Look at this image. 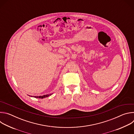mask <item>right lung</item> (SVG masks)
I'll list each match as a JSON object with an SVG mask.
<instances>
[{
    "label": "right lung",
    "instance_id": "1",
    "mask_svg": "<svg viewBox=\"0 0 134 134\" xmlns=\"http://www.w3.org/2000/svg\"><path fill=\"white\" fill-rule=\"evenodd\" d=\"M50 95H51V94H50V95H43V96H39V97H34V98H35L43 99V98H46V97H49Z\"/></svg>",
    "mask_w": 134,
    "mask_h": 134
}]
</instances>
